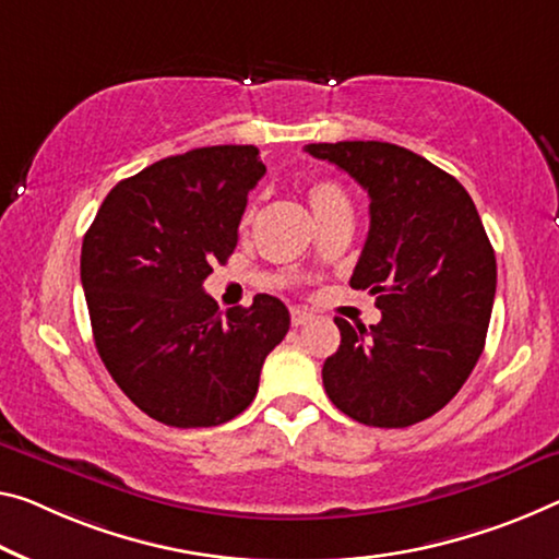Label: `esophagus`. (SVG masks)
Masks as SVG:
<instances>
[{
  "instance_id": "1",
  "label": "esophagus",
  "mask_w": 559,
  "mask_h": 559,
  "mask_svg": "<svg viewBox=\"0 0 559 559\" xmlns=\"http://www.w3.org/2000/svg\"><path fill=\"white\" fill-rule=\"evenodd\" d=\"M312 312H309V309H299V307H292V312H289V320H292V324H295V328H302V324H307V322H312Z\"/></svg>"
}]
</instances>
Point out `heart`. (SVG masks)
<instances>
[{"instance_id": "1", "label": "heart", "mask_w": 559, "mask_h": 559, "mask_svg": "<svg viewBox=\"0 0 559 559\" xmlns=\"http://www.w3.org/2000/svg\"><path fill=\"white\" fill-rule=\"evenodd\" d=\"M307 200L309 207H312L317 222L330 217V214L337 212H349V197L345 192V187L334 179H314L312 185L307 187ZM252 207L247 212V219L252 217Z\"/></svg>"}]
</instances>
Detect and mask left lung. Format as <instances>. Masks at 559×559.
Here are the masks:
<instances>
[{
  "label": "left lung",
  "mask_w": 559,
  "mask_h": 559,
  "mask_svg": "<svg viewBox=\"0 0 559 559\" xmlns=\"http://www.w3.org/2000/svg\"><path fill=\"white\" fill-rule=\"evenodd\" d=\"M369 194V231L349 285L377 297L382 320L334 317L324 359L332 405L369 427H409L460 392L485 349L497 262L457 179L390 142L307 144Z\"/></svg>",
  "instance_id": "8db88e82"
}]
</instances>
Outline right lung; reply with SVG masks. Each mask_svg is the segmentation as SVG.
<instances>
[{
  "mask_svg": "<svg viewBox=\"0 0 559 559\" xmlns=\"http://www.w3.org/2000/svg\"><path fill=\"white\" fill-rule=\"evenodd\" d=\"M267 167L254 144L200 147L122 179L82 242L94 345L111 380L169 427H214L250 407L289 312L277 297L222 317L202 282L225 264Z\"/></svg>",
  "mask_w": 559,
  "mask_h": 559,
  "instance_id": "add662e5",
  "label": "right lung"
}]
</instances>
